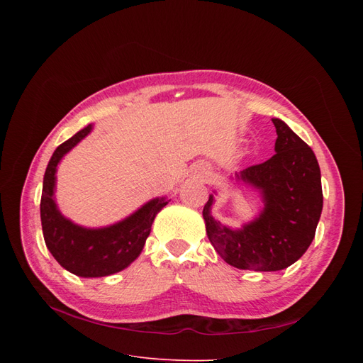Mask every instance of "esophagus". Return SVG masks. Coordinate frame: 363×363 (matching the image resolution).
Returning a JSON list of instances; mask_svg holds the SVG:
<instances>
[{
  "mask_svg": "<svg viewBox=\"0 0 363 363\" xmlns=\"http://www.w3.org/2000/svg\"><path fill=\"white\" fill-rule=\"evenodd\" d=\"M208 175H211V172H208V169H207V168H201V169L199 171V177H200V180H206V179H208Z\"/></svg>",
  "mask_w": 363,
  "mask_h": 363,
  "instance_id": "1",
  "label": "esophagus"
}]
</instances>
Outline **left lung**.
<instances>
[{
    "instance_id": "8db88e82",
    "label": "left lung",
    "mask_w": 363,
    "mask_h": 363,
    "mask_svg": "<svg viewBox=\"0 0 363 363\" xmlns=\"http://www.w3.org/2000/svg\"><path fill=\"white\" fill-rule=\"evenodd\" d=\"M276 125V155L269 160L230 175L255 189L263 207L251 221L232 228L212 216L216 191L203 208L206 233L228 265L251 271H280L309 248L323 212L321 171L315 152L284 121Z\"/></svg>"
}]
</instances>
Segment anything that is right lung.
<instances>
[{"mask_svg": "<svg viewBox=\"0 0 363 363\" xmlns=\"http://www.w3.org/2000/svg\"><path fill=\"white\" fill-rule=\"evenodd\" d=\"M92 124L82 128L56 148L43 175L40 221L47 248L60 267L79 277H106L125 269L144 250L156 215L168 204L157 196L121 221L106 227H83L65 216L56 203V172L60 160L91 133Z\"/></svg>", "mask_w": 363, "mask_h": 363, "instance_id": "1", "label": "right lung"}]
</instances>
